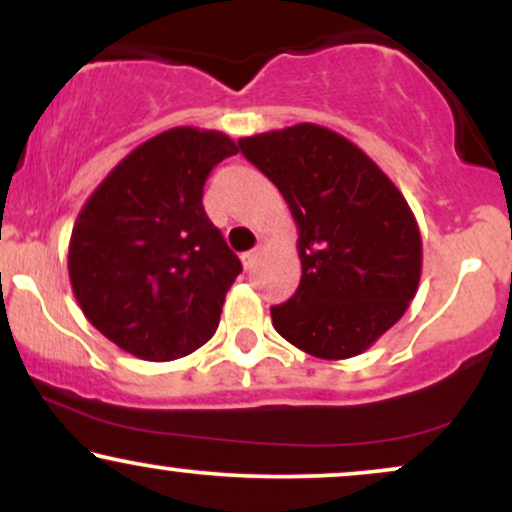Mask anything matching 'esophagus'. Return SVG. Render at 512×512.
Returning <instances> with one entry per match:
<instances>
[{"label": "esophagus", "instance_id": "esophagus-1", "mask_svg": "<svg viewBox=\"0 0 512 512\" xmlns=\"http://www.w3.org/2000/svg\"><path fill=\"white\" fill-rule=\"evenodd\" d=\"M257 257H260V250H248V252H243V255H240V262H243L245 269H252V267H255Z\"/></svg>", "mask_w": 512, "mask_h": 512}]
</instances>
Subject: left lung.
<instances>
[{
  "label": "left lung",
  "instance_id": "8db88e82",
  "mask_svg": "<svg viewBox=\"0 0 512 512\" xmlns=\"http://www.w3.org/2000/svg\"><path fill=\"white\" fill-rule=\"evenodd\" d=\"M289 204L301 284L274 305V330L305 354L358 356L409 308L421 276V233L407 199L332 129L293 125L238 139Z\"/></svg>",
  "mask_w": 512,
  "mask_h": 512
}]
</instances>
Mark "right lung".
Wrapping results in <instances>:
<instances>
[{
	"label": "right lung",
	"instance_id": "1",
	"mask_svg": "<svg viewBox=\"0 0 512 512\" xmlns=\"http://www.w3.org/2000/svg\"><path fill=\"white\" fill-rule=\"evenodd\" d=\"M238 154L226 134L173 127L122 158L81 209L69 281L127 354L173 361L207 344L243 264L204 211V182Z\"/></svg>",
	"mask_w": 512,
	"mask_h": 512
}]
</instances>
